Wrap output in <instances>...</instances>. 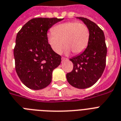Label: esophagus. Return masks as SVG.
Segmentation results:
<instances>
[{
  "instance_id": "obj_1",
  "label": "esophagus",
  "mask_w": 121,
  "mask_h": 121,
  "mask_svg": "<svg viewBox=\"0 0 121 121\" xmlns=\"http://www.w3.org/2000/svg\"><path fill=\"white\" fill-rule=\"evenodd\" d=\"M61 60H62V62H63V61H65L68 60V59L65 58H63V57H62V58H61Z\"/></svg>"
}]
</instances>
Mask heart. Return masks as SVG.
I'll return each instance as SVG.
<instances>
[{
    "label": "heart",
    "instance_id": "b5f03b06",
    "mask_svg": "<svg viewBox=\"0 0 121 121\" xmlns=\"http://www.w3.org/2000/svg\"><path fill=\"white\" fill-rule=\"evenodd\" d=\"M89 36V30L85 24L70 21L56 26L53 31L47 33V40L51 49L57 54L61 53L63 44L66 54L71 51L78 54L87 46Z\"/></svg>",
    "mask_w": 121,
    "mask_h": 121
}]
</instances>
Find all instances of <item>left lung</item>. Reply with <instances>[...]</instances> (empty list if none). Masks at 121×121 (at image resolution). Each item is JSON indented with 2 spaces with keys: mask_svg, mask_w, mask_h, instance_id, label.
I'll return each mask as SVG.
<instances>
[{
  "mask_svg": "<svg viewBox=\"0 0 121 121\" xmlns=\"http://www.w3.org/2000/svg\"><path fill=\"white\" fill-rule=\"evenodd\" d=\"M87 26L90 36L86 49L70 60L73 70L66 74V79L72 86L84 89L94 85L103 73L105 67L107 47L103 31L94 22L78 17Z\"/></svg>",
  "mask_w": 121,
  "mask_h": 121,
  "instance_id": "obj_1",
  "label": "left lung"
}]
</instances>
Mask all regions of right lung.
Here are the masks:
<instances>
[{"mask_svg":"<svg viewBox=\"0 0 121 121\" xmlns=\"http://www.w3.org/2000/svg\"><path fill=\"white\" fill-rule=\"evenodd\" d=\"M63 19L35 18L19 31L14 49L16 70L20 80L33 90H41L50 84L54 69L61 57L48 43L47 32Z\"/></svg>","mask_w":121,"mask_h":121,"instance_id":"obj_1","label":"right lung"}]
</instances>
